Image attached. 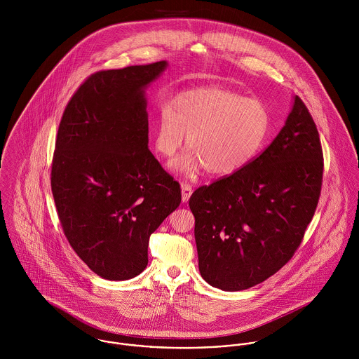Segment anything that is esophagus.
Returning <instances> with one entry per match:
<instances>
[{"mask_svg":"<svg viewBox=\"0 0 359 359\" xmlns=\"http://www.w3.org/2000/svg\"><path fill=\"white\" fill-rule=\"evenodd\" d=\"M181 194H182V202L187 203L192 195V187L189 184H182L181 187Z\"/></svg>","mask_w":359,"mask_h":359,"instance_id":"obj_1","label":"esophagus"}]
</instances>
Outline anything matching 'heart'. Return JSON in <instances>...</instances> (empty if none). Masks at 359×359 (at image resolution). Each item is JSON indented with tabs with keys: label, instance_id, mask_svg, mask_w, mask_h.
I'll list each match as a JSON object with an SVG mask.
<instances>
[{
	"label": "heart",
	"instance_id": "obj_1",
	"mask_svg": "<svg viewBox=\"0 0 359 359\" xmlns=\"http://www.w3.org/2000/svg\"><path fill=\"white\" fill-rule=\"evenodd\" d=\"M269 128L266 106L222 88H196L180 93L160 106L154 145L171 160L188 134L189 151L174 168L187 177L201 170L226 177L246 167L259 152Z\"/></svg>",
	"mask_w": 359,
	"mask_h": 359
}]
</instances>
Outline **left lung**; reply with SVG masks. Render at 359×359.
Here are the masks:
<instances>
[{
  "label": "left lung",
  "instance_id": "obj_1",
  "mask_svg": "<svg viewBox=\"0 0 359 359\" xmlns=\"http://www.w3.org/2000/svg\"><path fill=\"white\" fill-rule=\"evenodd\" d=\"M323 154L307 106L296 95L271 145L235 174L198 188L199 271L225 292L253 287L299 249L320 195Z\"/></svg>",
  "mask_w": 359,
  "mask_h": 359
}]
</instances>
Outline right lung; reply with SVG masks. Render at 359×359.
Here are the masks:
<instances>
[{
	"instance_id": "1",
	"label": "right lung",
	"mask_w": 359,
	"mask_h": 359,
	"mask_svg": "<svg viewBox=\"0 0 359 359\" xmlns=\"http://www.w3.org/2000/svg\"><path fill=\"white\" fill-rule=\"evenodd\" d=\"M167 62L101 70L63 111L51 188L70 246L91 271L126 280L148 265L149 238L181 203V188L148 148L147 87Z\"/></svg>"
}]
</instances>
